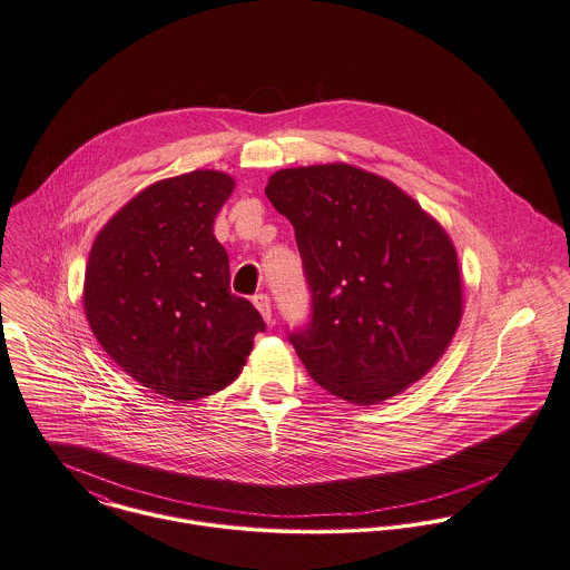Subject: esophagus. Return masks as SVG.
Returning <instances> with one entry per match:
<instances>
[{
  "label": "esophagus",
  "mask_w": 570,
  "mask_h": 570,
  "mask_svg": "<svg viewBox=\"0 0 570 570\" xmlns=\"http://www.w3.org/2000/svg\"><path fill=\"white\" fill-rule=\"evenodd\" d=\"M253 305L259 311L261 317H263L267 324H272V303H269V296H267V294H257V296L253 298Z\"/></svg>",
  "instance_id": "34e87169"
}]
</instances>
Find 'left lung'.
I'll return each instance as SVG.
<instances>
[{
    "label": "left lung",
    "mask_w": 570,
    "mask_h": 570,
    "mask_svg": "<svg viewBox=\"0 0 570 570\" xmlns=\"http://www.w3.org/2000/svg\"><path fill=\"white\" fill-rule=\"evenodd\" d=\"M265 196L292 222L307 274L309 326L289 340L311 379L353 405L420 381L464 313L444 226L392 180L348 163L278 169Z\"/></svg>",
    "instance_id": "left-lung-1"
}]
</instances>
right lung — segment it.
I'll use <instances>...</instances> for the list:
<instances>
[{
	"label": "right lung",
	"mask_w": 570,
	"mask_h": 570,
	"mask_svg": "<svg viewBox=\"0 0 570 570\" xmlns=\"http://www.w3.org/2000/svg\"><path fill=\"white\" fill-rule=\"evenodd\" d=\"M235 178L196 169L158 180L98 233L82 305L106 355L137 383L185 403L230 385L265 328L230 294V267L213 222Z\"/></svg>",
	"instance_id": "obj_1"
}]
</instances>
